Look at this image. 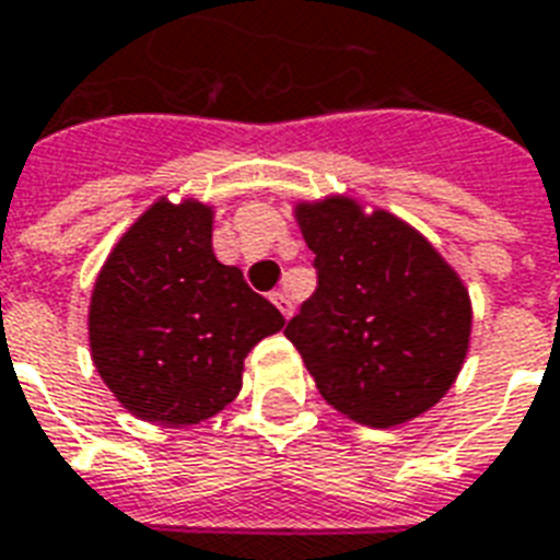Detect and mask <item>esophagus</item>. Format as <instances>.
I'll return each mask as SVG.
<instances>
[{"mask_svg": "<svg viewBox=\"0 0 560 560\" xmlns=\"http://www.w3.org/2000/svg\"><path fill=\"white\" fill-rule=\"evenodd\" d=\"M271 301H275V306H277V310H280V312H283L285 318H292L294 303H292V298H289V294L283 292V289H280V292L271 294Z\"/></svg>", "mask_w": 560, "mask_h": 560, "instance_id": "obj_1", "label": "esophagus"}]
</instances>
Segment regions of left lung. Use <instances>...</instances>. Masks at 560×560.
Instances as JSON below:
<instances>
[{
	"label": "left lung",
	"mask_w": 560,
	"mask_h": 560,
	"mask_svg": "<svg viewBox=\"0 0 560 560\" xmlns=\"http://www.w3.org/2000/svg\"><path fill=\"white\" fill-rule=\"evenodd\" d=\"M318 289L289 320L320 397L368 427H400L444 397L465 365L470 292L432 242L350 195L294 203Z\"/></svg>",
	"instance_id": "obj_1"
}]
</instances>
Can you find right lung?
<instances>
[{
    "instance_id": "right-lung-1",
    "label": "right lung",
    "mask_w": 560,
    "mask_h": 560,
    "mask_svg": "<svg viewBox=\"0 0 560 560\" xmlns=\"http://www.w3.org/2000/svg\"><path fill=\"white\" fill-rule=\"evenodd\" d=\"M212 219L198 198H158L119 236L90 294L95 371L149 423L219 415L242 392L250 348L285 327L240 268L215 259Z\"/></svg>"
}]
</instances>
